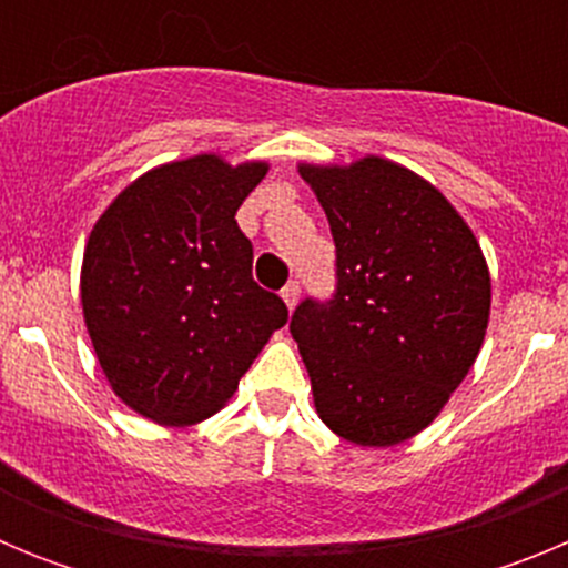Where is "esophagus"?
Listing matches in <instances>:
<instances>
[{
	"label": "esophagus",
	"mask_w": 568,
	"mask_h": 568,
	"mask_svg": "<svg viewBox=\"0 0 568 568\" xmlns=\"http://www.w3.org/2000/svg\"><path fill=\"white\" fill-rule=\"evenodd\" d=\"M298 295H301V287H298V281H290L287 287L281 290V298H284V304H287L290 310L298 304Z\"/></svg>",
	"instance_id": "obj_1"
}]
</instances>
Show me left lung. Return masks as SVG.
<instances>
[{
  "mask_svg": "<svg viewBox=\"0 0 568 568\" xmlns=\"http://www.w3.org/2000/svg\"><path fill=\"white\" fill-rule=\"evenodd\" d=\"M335 241V293L304 298L290 333L321 420L358 446H395L433 424L471 369L491 281L458 210L413 170L366 155L301 164Z\"/></svg>",
  "mask_w": 568,
  "mask_h": 568,
  "instance_id": "8db88e82",
  "label": "left lung"
}]
</instances>
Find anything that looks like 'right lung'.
<instances>
[{"label": "right lung", "mask_w": 568, "mask_h": 568, "mask_svg": "<svg viewBox=\"0 0 568 568\" xmlns=\"http://www.w3.org/2000/svg\"><path fill=\"white\" fill-rule=\"evenodd\" d=\"M267 175L219 155L162 164L115 195L84 247L82 310L113 393L187 426L235 393L287 304L253 281L235 210Z\"/></svg>", "instance_id": "add662e5"}]
</instances>
